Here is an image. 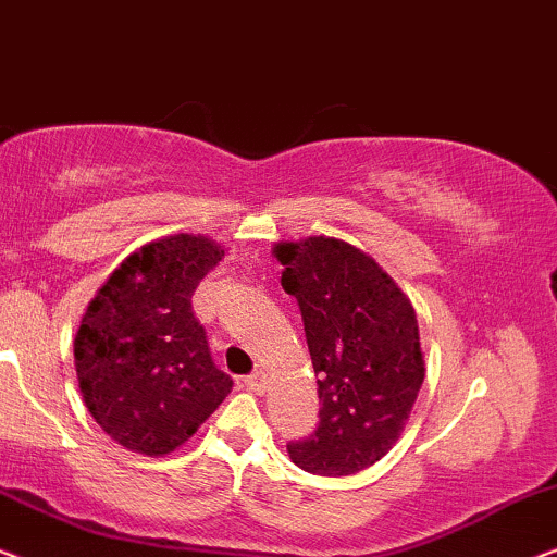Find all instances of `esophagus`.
Instances as JSON below:
<instances>
[{"mask_svg": "<svg viewBox=\"0 0 557 557\" xmlns=\"http://www.w3.org/2000/svg\"><path fill=\"white\" fill-rule=\"evenodd\" d=\"M264 383H268V375H264L262 371L249 373L247 379H245V386H247L249 391H257V394H262V391H264Z\"/></svg>", "mask_w": 557, "mask_h": 557, "instance_id": "34e87169", "label": "esophagus"}]
</instances>
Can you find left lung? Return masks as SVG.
<instances>
[{
    "mask_svg": "<svg viewBox=\"0 0 557 557\" xmlns=\"http://www.w3.org/2000/svg\"><path fill=\"white\" fill-rule=\"evenodd\" d=\"M282 287L300 305L320 421L289 459L305 472L348 476L401 436L424 383L417 312L373 257L333 237L280 242Z\"/></svg>",
    "mask_w": 557,
    "mask_h": 557,
    "instance_id": "1",
    "label": "left lung"
}]
</instances>
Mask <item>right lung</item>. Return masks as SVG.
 <instances>
[{
    "label": "right lung",
    "instance_id": "add662e5",
    "mask_svg": "<svg viewBox=\"0 0 557 557\" xmlns=\"http://www.w3.org/2000/svg\"><path fill=\"white\" fill-rule=\"evenodd\" d=\"M222 257L201 234L156 239L123 260L85 310L77 383L98 426L125 449L174 451L232 391L191 308L194 289Z\"/></svg>",
    "mask_w": 557,
    "mask_h": 557
}]
</instances>
